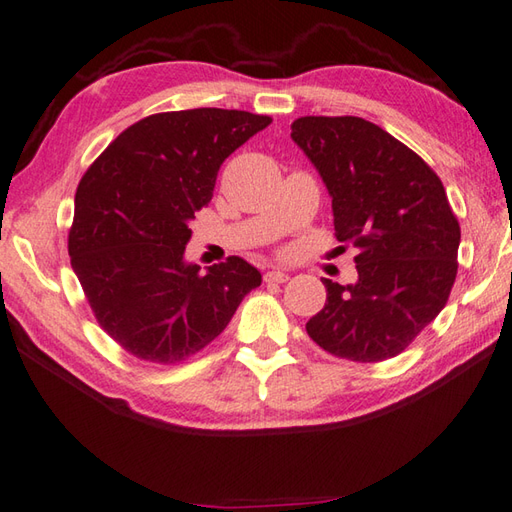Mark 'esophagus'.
<instances>
[{
	"instance_id": "esophagus-1",
	"label": "esophagus",
	"mask_w": 512,
	"mask_h": 512,
	"mask_svg": "<svg viewBox=\"0 0 512 512\" xmlns=\"http://www.w3.org/2000/svg\"><path fill=\"white\" fill-rule=\"evenodd\" d=\"M288 279L290 277L285 275V272H281V270H270V272H266V275H264L266 283H285Z\"/></svg>"
}]
</instances>
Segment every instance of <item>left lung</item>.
<instances>
[{
	"label": "left lung",
	"instance_id": "1",
	"mask_svg": "<svg viewBox=\"0 0 512 512\" xmlns=\"http://www.w3.org/2000/svg\"><path fill=\"white\" fill-rule=\"evenodd\" d=\"M292 139L327 185L338 242L358 248V281L323 279L327 303L307 334L336 358H395L441 314L456 281L460 224L441 178L362 117H299Z\"/></svg>",
	"mask_w": 512,
	"mask_h": 512
}]
</instances>
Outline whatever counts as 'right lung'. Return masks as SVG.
<instances>
[{"label": "right lung", "instance_id": "1", "mask_svg": "<svg viewBox=\"0 0 512 512\" xmlns=\"http://www.w3.org/2000/svg\"><path fill=\"white\" fill-rule=\"evenodd\" d=\"M270 122L227 109L150 115L113 139L80 178L71 268L95 320L135 358H192L261 285L242 257L200 272L185 261V246L189 220L209 205L224 159Z\"/></svg>", "mask_w": 512, "mask_h": 512}]
</instances>
